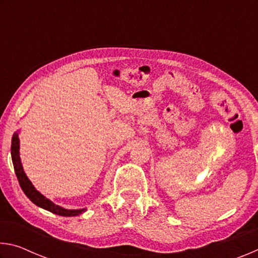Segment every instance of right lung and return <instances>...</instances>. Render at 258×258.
Instances as JSON below:
<instances>
[{"label": "right lung", "instance_id": "right-lung-1", "mask_svg": "<svg viewBox=\"0 0 258 258\" xmlns=\"http://www.w3.org/2000/svg\"><path fill=\"white\" fill-rule=\"evenodd\" d=\"M20 131H16L12 135V141H11V157H12V164H14L15 172L17 178H18L19 184L21 189L25 192V195L27 196L29 200L34 203L36 206L41 207L45 211H49L53 214H56L59 216H78L81 214L86 212V208H80V209H67L59 205H55L53 202H51L49 198H46L45 196H43L40 191L36 190V187L33 185L32 181L29 180L26 175L24 171L23 164H21L20 159V140H19Z\"/></svg>", "mask_w": 258, "mask_h": 258}]
</instances>
